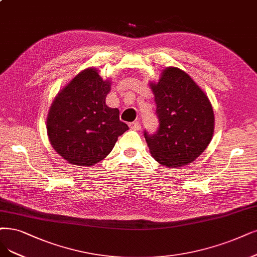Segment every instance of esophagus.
<instances>
[{
    "label": "esophagus",
    "mask_w": 257,
    "mask_h": 257,
    "mask_svg": "<svg viewBox=\"0 0 257 257\" xmlns=\"http://www.w3.org/2000/svg\"><path fill=\"white\" fill-rule=\"evenodd\" d=\"M129 126H130V128H131V129H135V130H140V129H141V122L137 120V121L131 122Z\"/></svg>",
    "instance_id": "1"
}]
</instances>
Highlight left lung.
I'll list each match as a JSON object with an SVG mask.
<instances>
[{
	"label": "left lung",
	"mask_w": 257,
	"mask_h": 257,
	"mask_svg": "<svg viewBox=\"0 0 257 257\" xmlns=\"http://www.w3.org/2000/svg\"><path fill=\"white\" fill-rule=\"evenodd\" d=\"M157 103L159 128L144 131L150 154L161 165L177 168L192 163L210 144L214 111L202 89L184 71L166 68L150 82Z\"/></svg>",
	"instance_id": "8db88e82"
}]
</instances>
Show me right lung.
Wrapping results in <instances>:
<instances>
[{
	"mask_svg": "<svg viewBox=\"0 0 257 257\" xmlns=\"http://www.w3.org/2000/svg\"><path fill=\"white\" fill-rule=\"evenodd\" d=\"M111 82L96 69L81 71L52 102L46 118L53 148L69 163L92 166L106 158L129 128L119 110L106 104Z\"/></svg>",
	"mask_w": 257,
	"mask_h": 257,
	"instance_id": "obj_1",
	"label": "right lung"
}]
</instances>
